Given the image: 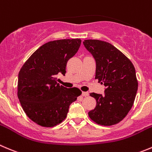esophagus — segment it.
<instances>
[{
	"label": "esophagus",
	"instance_id": "obj_1",
	"mask_svg": "<svg viewBox=\"0 0 152 152\" xmlns=\"http://www.w3.org/2000/svg\"><path fill=\"white\" fill-rule=\"evenodd\" d=\"M82 95L83 96H88L89 95V94H88V92H82Z\"/></svg>",
	"mask_w": 152,
	"mask_h": 152
}]
</instances>
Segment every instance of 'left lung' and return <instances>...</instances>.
Listing matches in <instances>:
<instances>
[{
	"label": "left lung",
	"mask_w": 152,
	"mask_h": 152,
	"mask_svg": "<svg viewBox=\"0 0 152 152\" xmlns=\"http://www.w3.org/2000/svg\"><path fill=\"white\" fill-rule=\"evenodd\" d=\"M83 43L96 60L95 79L105 87L103 96L90 94L96 105L88 116L101 126L117 124L127 116L134 102L138 82L134 64L111 44L95 39Z\"/></svg>",
	"instance_id": "obj_1"
}]
</instances>
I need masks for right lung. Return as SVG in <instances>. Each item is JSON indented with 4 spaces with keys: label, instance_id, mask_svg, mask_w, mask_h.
I'll list each match as a JSON object with an SVG mask.
<instances>
[{
    "label": "right lung",
    "instance_id": "1",
    "mask_svg": "<svg viewBox=\"0 0 152 152\" xmlns=\"http://www.w3.org/2000/svg\"><path fill=\"white\" fill-rule=\"evenodd\" d=\"M82 41L61 39L45 44L25 61L18 73V97L23 111L42 127H53L67 117L69 106L82 91L57 82V75L66 73L70 58Z\"/></svg>",
    "mask_w": 152,
    "mask_h": 152
}]
</instances>
